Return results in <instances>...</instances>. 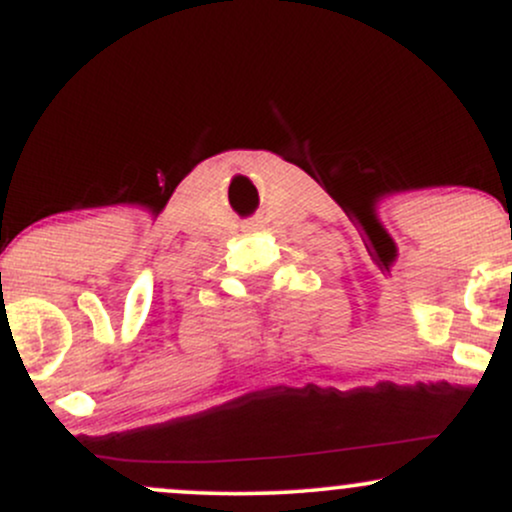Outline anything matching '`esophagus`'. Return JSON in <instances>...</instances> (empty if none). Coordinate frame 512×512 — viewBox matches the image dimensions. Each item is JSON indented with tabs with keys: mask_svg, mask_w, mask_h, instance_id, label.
Returning <instances> with one entry per match:
<instances>
[{
	"mask_svg": "<svg viewBox=\"0 0 512 512\" xmlns=\"http://www.w3.org/2000/svg\"><path fill=\"white\" fill-rule=\"evenodd\" d=\"M248 228H252V226H248Z\"/></svg>",
	"mask_w": 512,
	"mask_h": 512,
	"instance_id": "obj_1",
	"label": "esophagus"
}]
</instances>
